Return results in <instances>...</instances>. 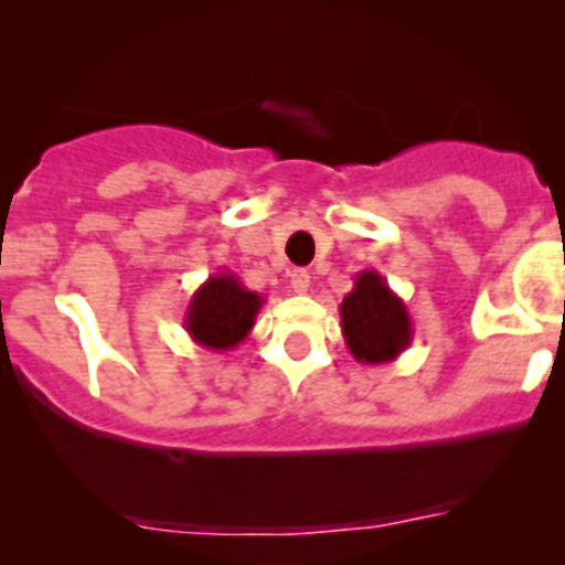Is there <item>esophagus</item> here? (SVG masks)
Wrapping results in <instances>:
<instances>
[{"mask_svg": "<svg viewBox=\"0 0 565 565\" xmlns=\"http://www.w3.org/2000/svg\"><path fill=\"white\" fill-rule=\"evenodd\" d=\"M291 288L297 294H306L308 288H311V274L302 271V268H297V271L291 274Z\"/></svg>", "mask_w": 565, "mask_h": 565, "instance_id": "obj_1", "label": "esophagus"}]
</instances>
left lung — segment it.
<instances>
[{
	"instance_id": "obj_1",
	"label": "left lung",
	"mask_w": 565,
	"mask_h": 565,
	"mask_svg": "<svg viewBox=\"0 0 565 565\" xmlns=\"http://www.w3.org/2000/svg\"><path fill=\"white\" fill-rule=\"evenodd\" d=\"M339 313H342L344 344L362 364L393 362L413 342L407 306L373 268L356 274L353 291L344 294Z\"/></svg>"
}]
</instances>
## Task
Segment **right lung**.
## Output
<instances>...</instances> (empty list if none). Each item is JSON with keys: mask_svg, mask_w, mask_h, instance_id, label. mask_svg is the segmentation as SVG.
I'll list each match as a JSON object with an SVG mask.
<instances>
[{"mask_svg": "<svg viewBox=\"0 0 565 565\" xmlns=\"http://www.w3.org/2000/svg\"><path fill=\"white\" fill-rule=\"evenodd\" d=\"M266 299L248 291L232 271L212 274L198 291L183 317L189 337L209 351H232L252 333L254 319Z\"/></svg>", "mask_w": 565, "mask_h": 565, "instance_id": "right-lung-1", "label": "right lung"}]
</instances>
